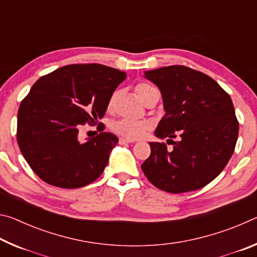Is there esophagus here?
<instances>
[{
	"label": "esophagus",
	"instance_id": "esophagus-1",
	"mask_svg": "<svg viewBox=\"0 0 257 257\" xmlns=\"http://www.w3.org/2000/svg\"><path fill=\"white\" fill-rule=\"evenodd\" d=\"M134 141H130V139H125V138H119V144L124 145V144H133Z\"/></svg>",
	"mask_w": 257,
	"mask_h": 257
}]
</instances>
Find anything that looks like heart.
I'll return each mask as SVG.
<instances>
[{
  "label": "heart",
  "mask_w": 257,
  "mask_h": 257,
  "mask_svg": "<svg viewBox=\"0 0 257 257\" xmlns=\"http://www.w3.org/2000/svg\"><path fill=\"white\" fill-rule=\"evenodd\" d=\"M135 92H136L137 96L139 99L144 103L147 98H149L152 94L158 93V89L155 88L154 86H152L147 82H139V84L135 87ZM118 92H114L112 94V96L108 99L107 107L113 108L116 101V97H118ZM152 128V123L149 120H130V119H120L116 120L114 123L112 124V129L114 130L120 136H122L130 141H134V139H138L144 136V135L149 132Z\"/></svg>",
  "instance_id": "b5f03b06"
}]
</instances>
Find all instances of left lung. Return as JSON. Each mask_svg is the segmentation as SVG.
Returning a JSON list of instances; mask_svg holds the SVG:
<instances>
[{
    "label": "left lung",
    "mask_w": 257,
    "mask_h": 257,
    "mask_svg": "<svg viewBox=\"0 0 257 257\" xmlns=\"http://www.w3.org/2000/svg\"><path fill=\"white\" fill-rule=\"evenodd\" d=\"M145 78L159 87L165 111L155 136L172 141L178 134L180 141H172L171 151L164 143H150L143 172L168 193L203 188L233 154L239 123L231 98L211 77L185 66L145 71Z\"/></svg>",
    "instance_id": "8db88e82"
}]
</instances>
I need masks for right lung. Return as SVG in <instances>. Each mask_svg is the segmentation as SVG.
<instances>
[{
    "label": "right lung",
    "instance_id": "add662e5",
    "mask_svg": "<svg viewBox=\"0 0 257 257\" xmlns=\"http://www.w3.org/2000/svg\"><path fill=\"white\" fill-rule=\"evenodd\" d=\"M125 77L103 64H70L33 85L20 104L17 141L43 181L73 189L102 175L118 137L101 133L81 143L78 133L80 124H95L103 118L108 99Z\"/></svg>",
    "mask_w": 257,
    "mask_h": 257
}]
</instances>
